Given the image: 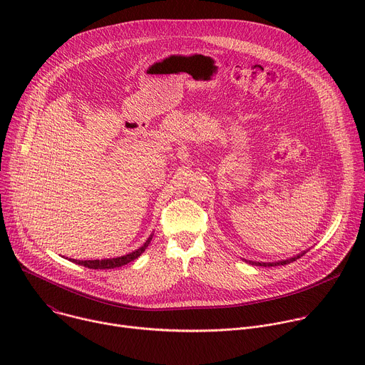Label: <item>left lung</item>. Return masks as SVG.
Masks as SVG:
<instances>
[{"instance_id": "obj_1", "label": "left lung", "mask_w": 365, "mask_h": 365, "mask_svg": "<svg viewBox=\"0 0 365 365\" xmlns=\"http://www.w3.org/2000/svg\"><path fill=\"white\" fill-rule=\"evenodd\" d=\"M303 254H304V252H303ZM303 254H299L297 257H292L290 259H284V262H277V263H252V264H255V266H264V267H272V266H284V264L292 263V262H294V259L300 258Z\"/></svg>"}]
</instances>
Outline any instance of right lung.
<instances>
[{
	"label": "right lung",
	"mask_w": 365,
	"mask_h": 365,
	"mask_svg": "<svg viewBox=\"0 0 365 365\" xmlns=\"http://www.w3.org/2000/svg\"><path fill=\"white\" fill-rule=\"evenodd\" d=\"M151 241V237L144 242V245L127 255H123V257H117V258H107V259H85V262H82V259H73V258H69L71 262L79 264V266H85L88 269H95V270H103V269H117V267H121V266H125L128 264L130 262H133V259H135L137 257H140L144 250L148 247Z\"/></svg>",
	"instance_id": "add662e5"
}]
</instances>
